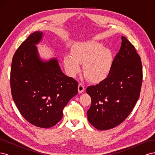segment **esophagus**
<instances>
[{"label": "esophagus", "instance_id": "esophagus-1", "mask_svg": "<svg viewBox=\"0 0 155 155\" xmlns=\"http://www.w3.org/2000/svg\"><path fill=\"white\" fill-rule=\"evenodd\" d=\"M84 91H85V87H84L83 84L81 83H79V85H78V92L79 93H82Z\"/></svg>", "mask_w": 155, "mask_h": 155}]
</instances>
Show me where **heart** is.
<instances>
[{
    "mask_svg": "<svg viewBox=\"0 0 155 155\" xmlns=\"http://www.w3.org/2000/svg\"><path fill=\"white\" fill-rule=\"evenodd\" d=\"M113 56L110 50L101 43L91 41L77 43L72 54H67L64 63L68 74L75 76L81 70L80 63L84 64V74L89 80L98 81L110 72Z\"/></svg>",
    "mask_w": 155,
    "mask_h": 155,
    "instance_id": "heart-1",
    "label": "heart"
}]
</instances>
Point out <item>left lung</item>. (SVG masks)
Returning a JSON list of instances; mask_svg holds the SVG:
<instances>
[{"instance_id": "left-lung-1", "label": "left lung", "mask_w": 155, "mask_h": 155, "mask_svg": "<svg viewBox=\"0 0 155 155\" xmlns=\"http://www.w3.org/2000/svg\"><path fill=\"white\" fill-rule=\"evenodd\" d=\"M112 61L107 78L89 86L91 97L88 121L99 130L114 128L127 118L139 99L143 73L141 58L126 37Z\"/></svg>"}]
</instances>
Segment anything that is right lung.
Instances as JSON below:
<instances>
[{"mask_svg": "<svg viewBox=\"0 0 155 155\" xmlns=\"http://www.w3.org/2000/svg\"><path fill=\"white\" fill-rule=\"evenodd\" d=\"M42 37V31L32 33L16 50L10 86L21 115L32 125L49 128L61 120L64 107L78 94V82L63 73L56 59H39L35 45Z\"/></svg>", "mask_w": 155, "mask_h": 155, "instance_id": "right-lung-1", "label": "right lung"}]
</instances>
